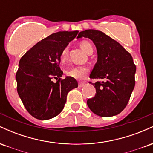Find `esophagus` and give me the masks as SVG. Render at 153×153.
<instances>
[{
    "instance_id": "1",
    "label": "esophagus",
    "mask_w": 153,
    "mask_h": 153,
    "mask_svg": "<svg viewBox=\"0 0 153 153\" xmlns=\"http://www.w3.org/2000/svg\"><path fill=\"white\" fill-rule=\"evenodd\" d=\"M84 85H85V83H84L83 82H79V83H78V87H79V88H81V87L83 86Z\"/></svg>"
}]
</instances>
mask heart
Segmentation results:
<instances>
[{
	"instance_id": "heart-1",
	"label": "heart",
	"mask_w": 153,
	"mask_h": 153,
	"mask_svg": "<svg viewBox=\"0 0 153 153\" xmlns=\"http://www.w3.org/2000/svg\"><path fill=\"white\" fill-rule=\"evenodd\" d=\"M80 46L82 50L85 52V53L90 54H92L94 52V48L90 42L88 41H82L80 42ZM68 56V48H65L62 50V53L60 55V59L62 61H65ZM88 72V68L86 66H75L71 68L66 71V74L68 76L72 77V78L75 79H82L86 75Z\"/></svg>"
}]
</instances>
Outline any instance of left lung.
Instances as JSON below:
<instances>
[{
    "mask_svg": "<svg viewBox=\"0 0 153 153\" xmlns=\"http://www.w3.org/2000/svg\"><path fill=\"white\" fill-rule=\"evenodd\" d=\"M80 37L90 39L97 49V62L90 78L103 80L92 83L96 94L88 99V106L100 117L119 114L127 106L135 85L136 65L132 57L120 44L101 31H80L78 38Z\"/></svg>",
    "mask_w": 153,
    "mask_h": 153,
    "instance_id": "8db88e82",
    "label": "left lung"
}]
</instances>
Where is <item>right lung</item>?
<instances>
[{
  "instance_id": "1",
  "label": "right lung",
  "mask_w": 153,
  "mask_h": 153,
  "mask_svg": "<svg viewBox=\"0 0 153 153\" xmlns=\"http://www.w3.org/2000/svg\"><path fill=\"white\" fill-rule=\"evenodd\" d=\"M78 31H59L43 39L19 61L16 74L17 92L27 111L34 118L47 120L62 111L67 95L78 87L75 78L62 79L59 68L62 50ZM53 78L57 82L52 81Z\"/></svg>"
}]
</instances>
